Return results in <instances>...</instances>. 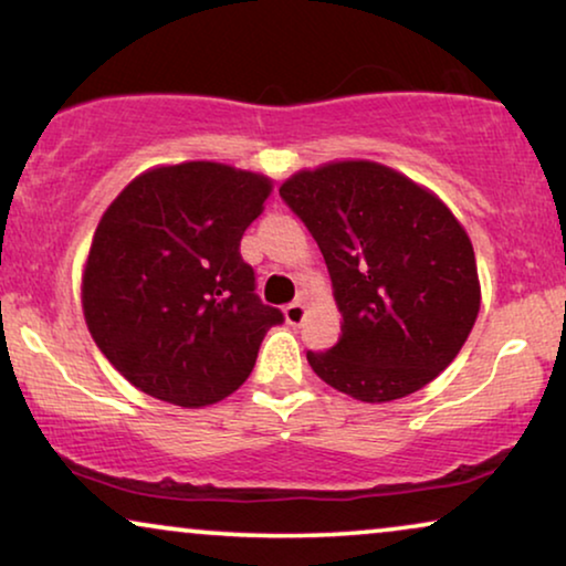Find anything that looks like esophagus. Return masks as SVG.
Returning <instances> with one entry per match:
<instances>
[{
  "label": "esophagus",
  "instance_id": "34e87169",
  "mask_svg": "<svg viewBox=\"0 0 566 566\" xmlns=\"http://www.w3.org/2000/svg\"><path fill=\"white\" fill-rule=\"evenodd\" d=\"M284 317L290 325H300L302 321H305V302L302 300L290 302V305L284 307Z\"/></svg>",
  "mask_w": 566,
  "mask_h": 566
}]
</instances>
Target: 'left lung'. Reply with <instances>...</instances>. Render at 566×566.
Listing matches in <instances>:
<instances>
[{
  "label": "left lung",
  "mask_w": 566,
  "mask_h": 566,
  "mask_svg": "<svg viewBox=\"0 0 566 566\" xmlns=\"http://www.w3.org/2000/svg\"><path fill=\"white\" fill-rule=\"evenodd\" d=\"M280 197L321 245L344 315L338 344L307 352L317 377L361 402L439 377L480 313L472 241L449 207L371 161L300 171Z\"/></svg>",
  "instance_id": "1"
}]
</instances>
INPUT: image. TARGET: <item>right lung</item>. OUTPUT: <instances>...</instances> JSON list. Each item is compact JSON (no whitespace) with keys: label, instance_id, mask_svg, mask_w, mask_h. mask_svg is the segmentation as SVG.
<instances>
[{"label":"right lung","instance_id":"right-lung-1","mask_svg":"<svg viewBox=\"0 0 566 566\" xmlns=\"http://www.w3.org/2000/svg\"><path fill=\"white\" fill-rule=\"evenodd\" d=\"M269 192L259 174L189 161L140 174L107 207L82 302L94 344L130 385L202 408L249 379L266 331L284 323L241 256Z\"/></svg>","mask_w":566,"mask_h":566}]
</instances>
